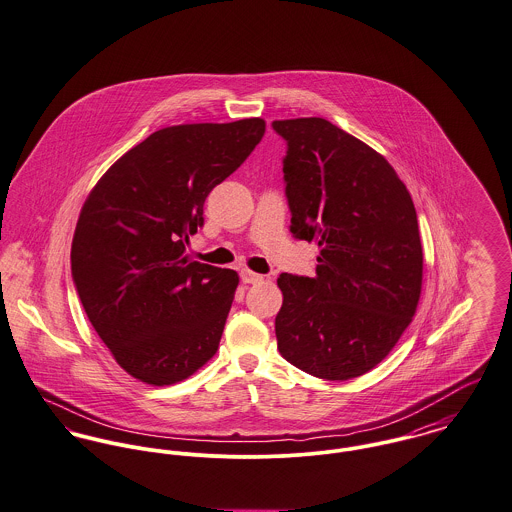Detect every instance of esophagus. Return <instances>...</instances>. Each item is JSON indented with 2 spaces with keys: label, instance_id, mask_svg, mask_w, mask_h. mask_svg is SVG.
Instances as JSON below:
<instances>
[{
  "label": "esophagus",
  "instance_id": "1",
  "mask_svg": "<svg viewBox=\"0 0 512 512\" xmlns=\"http://www.w3.org/2000/svg\"><path fill=\"white\" fill-rule=\"evenodd\" d=\"M240 279H242V283H258V281H262V276L254 274L250 270H242L240 272Z\"/></svg>",
  "mask_w": 512,
  "mask_h": 512
}]
</instances>
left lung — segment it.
Instances as JSON below:
<instances>
[{
    "mask_svg": "<svg viewBox=\"0 0 512 512\" xmlns=\"http://www.w3.org/2000/svg\"><path fill=\"white\" fill-rule=\"evenodd\" d=\"M285 140L289 231L317 242L315 278L281 274L279 354L344 381L375 368L411 325L422 285L419 221L389 162L321 117L274 121Z\"/></svg>",
    "mask_w": 512,
    "mask_h": 512,
    "instance_id": "1",
    "label": "left lung"
}]
</instances>
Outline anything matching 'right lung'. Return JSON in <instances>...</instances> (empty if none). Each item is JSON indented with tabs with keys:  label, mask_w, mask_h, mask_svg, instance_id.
Here are the masks:
<instances>
[{
	"label": "right lung",
	"mask_w": 512,
	"mask_h": 512,
	"mask_svg": "<svg viewBox=\"0 0 512 512\" xmlns=\"http://www.w3.org/2000/svg\"><path fill=\"white\" fill-rule=\"evenodd\" d=\"M262 119L176 125L121 156L86 199L72 279L117 364L172 385L207 364L233 305L234 270L186 256L203 203L264 137Z\"/></svg>",
	"instance_id": "1"
}]
</instances>
